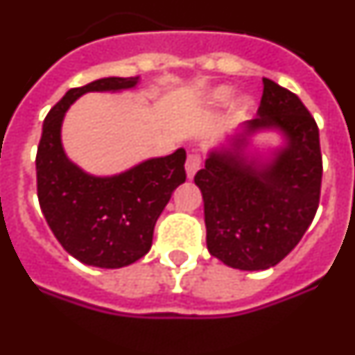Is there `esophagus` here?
Returning <instances> with one entry per match:
<instances>
[{
	"instance_id": "1",
	"label": "esophagus",
	"mask_w": 355,
	"mask_h": 355,
	"mask_svg": "<svg viewBox=\"0 0 355 355\" xmlns=\"http://www.w3.org/2000/svg\"><path fill=\"white\" fill-rule=\"evenodd\" d=\"M200 163H202V156H200V153L193 150V153H190V155H188V158H187L188 178H193V175H196V172L200 168Z\"/></svg>"
}]
</instances>
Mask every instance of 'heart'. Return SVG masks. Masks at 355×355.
Segmentation results:
<instances>
[{
	"instance_id": "1",
	"label": "heart",
	"mask_w": 355,
	"mask_h": 355,
	"mask_svg": "<svg viewBox=\"0 0 355 355\" xmlns=\"http://www.w3.org/2000/svg\"><path fill=\"white\" fill-rule=\"evenodd\" d=\"M215 97L218 99V101H225V99L229 97V92H227V90H218V92L215 94Z\"/></svg>"
}]
</instances>
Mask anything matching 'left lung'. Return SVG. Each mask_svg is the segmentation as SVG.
<instances>
[{"instance_id": "left-lung-1", "label": "left lung", "mask_w": 355, "mask_h": 355, "mask_svg": "<svg viewBox=\"0 0 355 355\" xmlns=\"http://www.w3.org/2000/svg\"><path fill=\"white\" fill-rule=\"evenodd\" d=\"M279 128L288 146L256 167L233 150L211 153L193 181L205 199L211 256L240 270H266L284 259L315 218L322 188V150L313 115L299 96L263 78L258 117L245 133Z\"/></svg>"}]
</instances>
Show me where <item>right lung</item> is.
<instances>
[{
  "instance_id": "right-lung-1",
  "label": "right lung",
  "mask_w": 355,
  "mask_h": 355,
  "mask_svg": "<svg viewBox=\"0 0 355 355\" xmlns=\"http://www.w3.org/2000/svg\"><path fill=\"white\" fill-rule=\"evenodd\" d=\"M137 83V76L103 78L71 89L44 119L35 158L39 205L56 240L85 265L121 268L146 256L159 213L187 180L184 149L112 178L85 174L65 156L60 142L65 110L85 92Z\"/></svg>"
}]
</instances>
